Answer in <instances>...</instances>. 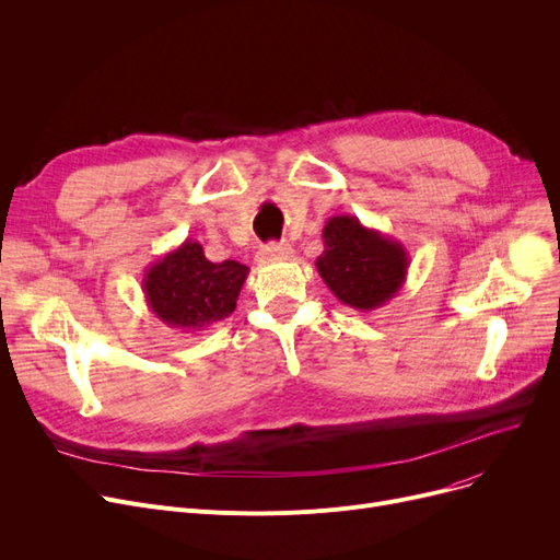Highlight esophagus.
Listing matches in <instances>:
<instances>
[{
    "label": "esophagus",
    "mask_w": 560,
    "mask_h": 560,
    "mask_svg": "<svg viewBox=\"0 0 560 560\" xmlns=\"http://www.w3.org/2000/svg\"><path fill=\"white\" fill-rule=\"evenodd\" d=\"M292 254V247L288 243H270L258 249V258L270 260V258H288Z\"/></svg>",
    "instance_id": "34e87169"
}]
</instances>
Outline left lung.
<instances>
[{
    "label": "left lung",
    "mask_w": 560,
    "mask_h": 560,
    "mask_svg": "<svg viewBox=\"0 0 560 560\" xmlns=\"http://www.w3.org/2000/svg\"><path fill=\"white\" fill-rule=\"evenodd\" d=\"M322 238L325 252L315 268L349 308H381L401 290L410 258L399 241L361 224L357 215H331Z\"/></svg>",
    "instance_id": "obj_1"
}]
</instances>
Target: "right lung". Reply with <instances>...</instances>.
<instances>
[{
  "label": "right lung",
  "instance_id": "obj_1",
  "mask_svg": "<svg viewBox=\"0 0 560 560\" xmlns=\"http://www.w3.org/2000/svg\"><path fill=\"white\" fill-rule=\"evenodd\" d=\"M247 275V265L211 262L197 241L186 238L144 270L142 292L163 325L195 334L235 311Z\"/></svg>",
  "mask_w": 560,
  "mask_h": 560
}]
</instances>
